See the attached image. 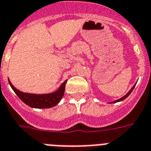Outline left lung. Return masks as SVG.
<instances>
[{"label": "left lung", "mask_w": 151, "mask_h": 151, "mask_svg": "<svg viewBox=\"0 0 151 151\" xmlns=\"http://www.w3.org/2000/svg\"><path fill=\"white\" fill-rule=\"evenodd\" d=\"M136 84H137V82H136V83H135L134 85L133 86V87H132V88H131V90H130L129 91H128V92H127V94H126L125 95H124V96H123V97L122 98H121V99H118V100H116V101H112V102H110L111 104H112V103H116V102H119V101H123V100H124V99H126V98L127 97V96H128V95H130V94L131 93V91H133V89L134 88V87H135V86H136Z\"/></svg>", "instance_id": "left-lung-1"}]
</instances>
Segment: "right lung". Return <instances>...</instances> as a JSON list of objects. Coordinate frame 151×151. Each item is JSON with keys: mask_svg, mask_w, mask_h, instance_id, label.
Masks as SVG:
<instances>
[{"mask_svg": "<svg viewBox=\"0 0 151 151\" xmlns=\"http://www.w3.org/2000/svg\"><path fill=\"white\" fill-rule=\"evenodd\" d=\"M8 82L16 95L26 105L33 109H50L56 106L62 99L65 92L67 80L63 82L56 91L47 94H30L23 92L15 88L10 79H8Z\"/></svg>", "mask_w": 151, "mask_h": 151, "instance_id": "obj_1", "label": "right lung"}]
</instances>
